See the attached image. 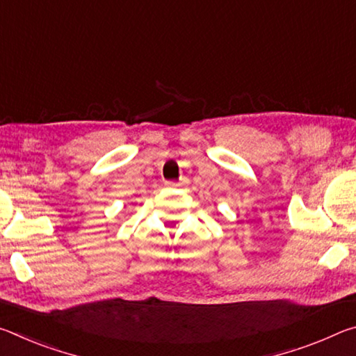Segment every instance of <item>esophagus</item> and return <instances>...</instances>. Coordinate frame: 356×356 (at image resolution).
I'll list each match as a JSON object with an SVG mask.
<instances>
[{"label":"esophagus","mask_w":356,"mask_h":356,"mask_svg":"<svg viewBox=\"0 0 356 356\" xmlns=\"http://www.w3.org/2000/svg\"><path fill=\"white\" fill-rule=\"evenodd\" d=\"M166 185H168V186H172V188H174V186H180L182 184H180V182H174V180H168Z\"/></svg>","instance_id":"34e87169"}]
</instances>
